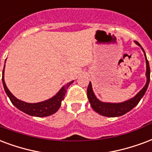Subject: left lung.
Segmentation results:
<instances>
[{
  "instance_id": "left-lung-1",
  "label": "left lung",
  "mask_w": 152,
  "mask_h": 152,
  "mask_svg": "<svg viewBox=\"0 0 152 152\" xmlns=\"http://www.w3.org/2000/svg\"><path fill=\"white\" fill-rule=\"evenodd\" d=\"M135 43L141 47V45L139 44L138 42H135ZM141 48L144 52L143 48L142 47ZM145 59H146V64H147V71H146L147 83L144 87L142 88V90L139 92V93L134 97L128 100L126 102H122V103H104V102L99 101L96 97V96L94 95L91 82H89V85L88 86L87 89V96L88 102L90 103L93 110L96 111V113H98L102 116L113 118V117L122 116L125 113L131 110L134 107H135L146 93V91L148 89V85H149V82H150V67H149V63L146 57V55H145Z\"/></svg>"
}]
</instances>
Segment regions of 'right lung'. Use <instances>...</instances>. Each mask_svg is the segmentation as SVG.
<instances>
[{
  "instance_id": "right-lung-1",
  "label": "right lung",
  "mask_w": 152,
  "mask_h": 152,
  "mask_svg": "<svg viewBox=\"0 0 152 152\" xmlns=\"http://www.w3.org/2000/svg\"><path fill=\"white\" fill-rule=\"evenodd\" d=\"M2 82H3V86H4V91L7 94V96L10 97L12 104L14 106H16L18 110L24 112V113H27L30 116L47 117L53 114L59 110L60 105H61V102L64 99L65 93H67V88L69 87L71 84H72L73 80L64 85L59 91V93H57L56 96H53L52 98L47 100L45 102L34 103V104L26 103V102L20 101L10 93V90L8 89L7 86L5 85V83H4V69H3V73H2Z\"/></svg>"
}]
</instances>
